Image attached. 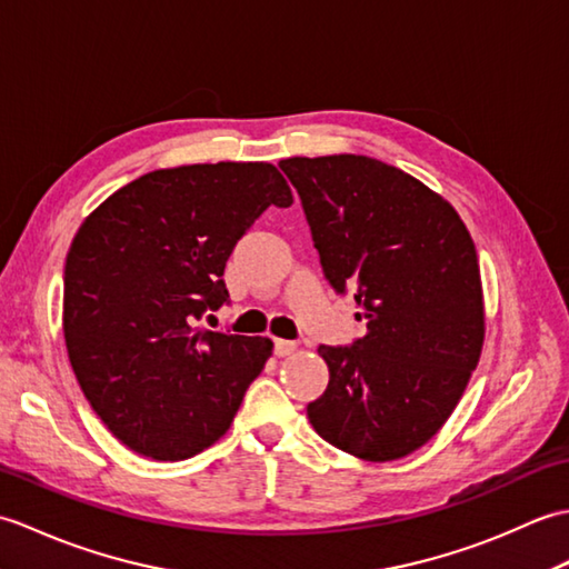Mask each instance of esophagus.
<instances>
[{
    "instance_id": "esophagus-1",
    "label": "esophagus",
    "mask_w": 569,
    "mask_h": 569,
    "mask_svg": "<svg viewBox=\"0 0 569 569\" xmlns=\"http://www.w3.org/2000/svg\"><path fill=\"white\" fill-rule=\"evenodd\" d=\"M297 350V343L295 340H284V338H274V356H292V352Z\"/></svg>"
}]
</instances>
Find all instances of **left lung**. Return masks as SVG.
<instances>
[{
	"label": "left lung",
	"instance_id": "left-lung-1",
	"mask_svg": "<svg viewBox=\"0 0 569 569\" xmlns=\"http://www.w3.org/2000/svg\"><path fill=\"white\" fill-rule=\"evenodd\" d=\"M323 277L352 292L368 333L319 346L328 387L307 416L328 443L387 462L428 443L485 343L477 250L458 211L368 156L287 158Z\"/></svg>",
	"mask_w": 569,
	"mask_h": 569
}]
</instances>
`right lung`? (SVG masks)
I'll list each match as a JSON object with an SVG mask.
<instances>
[{
	"label": "right lung",
	"mask_w": 569,
	"mask_h": 569,
	"mask_svg": "<svg viewBox=\"0 0 569 569\" xmlns=\"http://www.w3.org/2000/svg\"><path fill=\"white\" fill-rule=\"evenodd\" d=\"M270 162L148 172L102 201L66 260L74 377L123 446L187 460L229 431L270 338L197 328L229 301L226 260L268 207L292 204Z\"/></svg>",
	"instance_id": "obj_1"
}]
</instances>
